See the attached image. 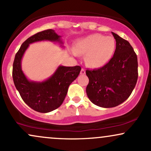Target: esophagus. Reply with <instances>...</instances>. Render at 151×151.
Returning a JSON list of instances; mask_svg holds the SVG:
<instances>
[{
	"mask_svg": "<svg viewBox=\"0 0 151 151\" xmlns=\"http://www.w3.org/2000/svg\"><path fill=\"white\" fill-rule=\"evenodd\" d=\"M85 73H86L85 70H84V69H81L80 74H85Z\"/></svg>",
	"mask_w": 151,
	"mask_h": 151,
	"instance_id": "obj_1",
	"label": "esophagus"
}]
</instances>
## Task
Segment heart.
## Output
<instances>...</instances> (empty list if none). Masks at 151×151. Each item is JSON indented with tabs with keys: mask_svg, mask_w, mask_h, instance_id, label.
<instances>
[{
	"mask_svg": "<svg viewBox=\"0 0 151 151\" xmlns=\"http://www.w3.org/2000/svg\"><path fill=\"white\" fill-rule=\"evenodd\" d=\"M115 50L116 42L113 37L93 34L78 40L74 54H86V64L98 68L110 61Z\"/></svg>",
	"mask_w": 151,
	"mask_h": 151,
	"instance_id": "b5f03b06",
	"label": "heart"
}]
</instances>
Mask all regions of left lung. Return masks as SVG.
I'll return each mask as SVG.
<instances>
[{
	"mask_svg": "<svg viewBox=\"0 0 151 151\" xmlns=\"http://www.w3.org/2000/svg\"><path fill=\"white\" fill-rule=\"evenodd\" d=\"M112 35L116 42L113 58L101 68L86 70L89 80L86 89L88 98L103 108L125 101L138 79V59L132 46L117 34Z\"/></svg>",
	"mask_w": 151,
	"mask_h": 151,
	"instance_id": "obj_1",
	"label": "left lung"
}]
</instances>
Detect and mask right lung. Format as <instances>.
Segmentation results:
<instances>
[{
  "instance_id": "right-lung-1",
  "label": "right lung",
  "mask_w": 151,
  "mask_h": 151,
  "mask_svg": "<svg viewBox=\"0 0 151 151\" xmlns=\"http://www.w3.org/2000/svg\"><path fill=\"white\" fill-rule=\"evenodd\" d=\"M48 40L63 44L61 36L49 29L31 36L22 44L15 56L13 65V79L17 90L24 102L33 110L48 113L62 105L67 93L69 86L75 80L81 67L59 66L55 73L43 81H33L27 79L21 68V60L31 43Z\"/></svg>"
}]
</instances>
